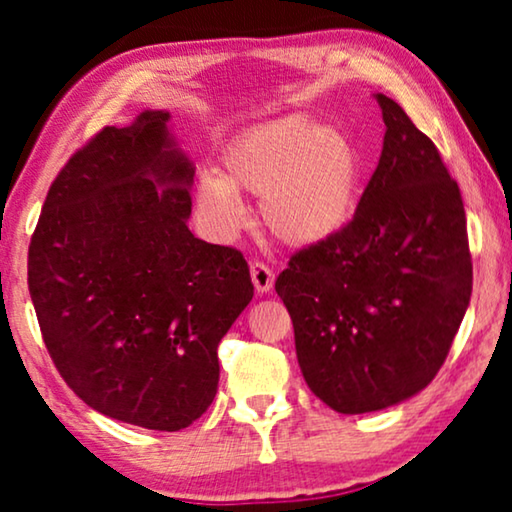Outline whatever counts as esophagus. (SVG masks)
I'll return each instance as SVG.
<instances>
[{"label": "esophagus", "mask_w": 512, "mask_h": 512, "mask_svg": "<svg viewBox=\"0 0 512 512\" xmlns=\"http://www.w3.org/2000/svg\"><path fill=\"white\" fill-rule=\"evenodd\" d=\"M251 282H254L258 293H270L275 286V272L261 261H251Z\"/></svg>", "instance_id": "34e87169"}]
</instances>
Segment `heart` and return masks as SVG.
I'll return each mask as SVG.
<instances>
[{
  "instance_id": "heart-1",
  "label": "heart",
  "mask_w": 512,
  "mask_h": 512,
  "mask_svg": "<svg viewBox=\"0 0 512 512\" xmlns=\"http://www.w3.org/2000/svg\"><path fill=\"white\" fill-rule=\"evenodd\" d=\"M361 170V153L347 132L289 116L235 139L223 153V174L198 177L195 202L209 228L228 240L247 223L240 193L256 195L272 235L312 247L352 219Z\"/></svg>"
}]
</instances>
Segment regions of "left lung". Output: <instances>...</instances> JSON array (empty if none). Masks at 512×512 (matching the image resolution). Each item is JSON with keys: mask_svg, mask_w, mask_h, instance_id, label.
I'll use <instances>...</instances> for the list:
<instances>
[{"mask_svg": "<svg viewBox=\"0 0 512 512\" xmlns=\"http://www.w3.org/2000/svg\"><path fill=\"white\" fill-rule=\"evenodd\" d=\"M387 125L354 219L277 277L312 394L342 415L391 408L443 366L471 303L457 181L429 137L377 93Z\"/></svg>", "mask_w": 512, "mask_h": 512, "instance_id": "1", "label": "left lung"}]
</instances>
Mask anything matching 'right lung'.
Masks as SVG:
<instances>
[{
    "label": "right lung",
    "instance_id": "right-lung-1",
    "mask_svg": "<svg viewBox=\"0 0 512 512\" xmlns=\"http://www.w3.org/2000/svg\"><path fill=\"white\" fill-rule=\"evenodd\" d=\"M193 160L146 109L76 151L46 195L27 284L55 368L90 408L153 431L219 389V342L254 298L237 249L198 240Z\"/></svg>",
    "mask_w": 512,
    "mask_h": 512
}]
</instances>
